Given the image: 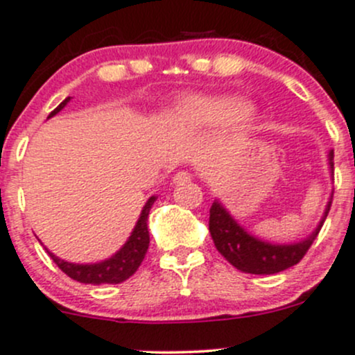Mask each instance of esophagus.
<instances>
[{"label":"esophagus","mask_w":355,"mask_h":355,"mask_svg":"<svg viewBox=\"0 0 355 355\" xmlns=\"http://www.w3.org/2000/svg\"><path fill=\"white\" fill-rule=\"evenodd\" d=\"M192 175L187 173V171H178L173 177V184H185V182H191Z\"/></svg>","instance_id":"obj_1"}]
</instances>
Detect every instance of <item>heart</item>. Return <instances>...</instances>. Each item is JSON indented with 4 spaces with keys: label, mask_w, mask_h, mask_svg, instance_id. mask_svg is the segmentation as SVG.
I'll return each mask as SVG.
<instances>
[{
    "label": "heart",
    "mask_w": 355,
    "mask_h": 355,
    "mask_svg": "<svg viewBox=\"0 0 355 355\" xmlns=\"http://www.w3.org/2000/svg\"><path fill=\"white\" fill-rule=\"evenodd\" d=\"M187 108L194 116L211 123H225L245 116L247 106L237 98H196L187 103Z\"/></svg>",
    "instance_id": "heart-1"
}]
</instances>
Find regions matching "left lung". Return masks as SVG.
<instances>
[{
    "label": "left lung",
    "mask_w": 355,
    "mask_h": 355,
    "mask_svg": "<svg viewBox=\"0 0 355 355\" xmlns=\"http://www.w3.org/2000/svg\"><path fill=\"white\" fill-rule=\"evenodd\" d=\"M330 168L333 173V151L330 153ZM333 202V194L327 209H324L323 220L320 221L316 230L297 244H270L259 239L249 235L227 209L218 200H214L209 209V232L213 237L218 252L237 270L250 275H273L287 270L299 263L309 247L313 245L314 239L320 234L324 220L328 216Z\"/></svg>",
    "instance_id": "8db88e82"
}]
</instances>
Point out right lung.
Returning <instances> with one entry per match:
<instances>
[{
	"label": "right lung",
	"instance_id": "1",
	"mask_svg": "<svg viewBox=\"0 0 355 355\" xmlns=\"http://www.w3.org/2000/svg\"><path fill=\"white\" fill-rule=\"evenodd\" d=\"M70 101V98H67L58 108H55L49 113L48 118L55 116L58 111H62L67 106V103ZM156 198L153 196L151 199L146 202L144 209H142L141 218H139L137 225H135L134 232L128 237V241L125 242V245L118 250L114 256H111L110 259L103 261V263L96 264H73L67 263V261L58 259L55 254H51L48 250V254L51 256V259L55 261L56 266L68 275L71 280L80 282V284H91V285H101V284H121L127 278H130L135 271L139 270L141 263L144 261L146 252H148L149 247V230H148V216L149 209L155 204Z\"/></svg>",
	"mask_w": 355,
	"mask_h": 355
}]
</instances>
